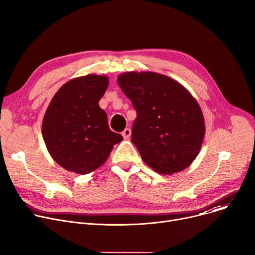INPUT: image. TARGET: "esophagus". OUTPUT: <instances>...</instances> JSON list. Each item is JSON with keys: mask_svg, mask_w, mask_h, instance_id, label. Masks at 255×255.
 Instances as JSON below:
<instances>
[{"mask_svg": "<svg viewBox=\"0 0 255 255\" xmlns=\"http://www.w3.org/2000/svg\"><path fill=\"white\" fill-rule=\"evenodd\" d=\"M122 135H123L124 139H128V138L130 137V135H131V130H130L129 128H126V129H124V131L122 132Z\"/></svg>", "mask_w": 255, "mask_h": 255, "instance_id": "obj_1", "label": "esophagus"}]
</instances>
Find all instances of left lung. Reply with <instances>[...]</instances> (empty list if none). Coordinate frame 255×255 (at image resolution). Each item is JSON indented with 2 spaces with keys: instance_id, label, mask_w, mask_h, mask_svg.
Here are the masks:
<instances>
[{
  "instance_id": "1",
  "label": "left lung",
  "mask_w": 255,
  "mask_h": 255,
  "mask_svg": "<svg viewBox=\"0 0 255 255\" xmlns=\"http://www.w3.org/2000/svg\"><path fill=\"white\" fill-rule=\"evenodd\" d=\"M118 84L137 114L131 140L143 162L162 174L189 167L205 134L204 117L192 94L177 81L152 72L121 74Z\"/></svg>"
}]
</instances>
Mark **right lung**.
Segmentation results:
<instances>
[{"label":"right lung","instance_id":"add662e5","mask_svg":"<svg viewBox=\"0 0 255 255\" xmlns=\"http://www.w3.org/2000/svg\"><path fill=\"white\" fill-rule=\"evenodd\" d=\"M109 86L107 76L75 78L55 93L45 113L42 134L53 160L67 171L88 174L103 165L121 134L113 132L98 103Z\"/></svg>","mask_w":255,"mask_h":255}]
</instances>
